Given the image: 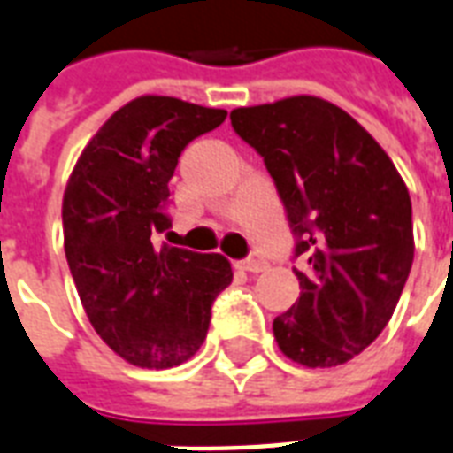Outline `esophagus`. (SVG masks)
Masks as SVG:
<instances>
[{
	"label": "esophagus",
	"mask_w": 453,
	"mask_h": 453,
	"mask_svg": "<svg viewBox=\"0 0 453 453\" xmlns=\"http://www.w3.org/2000/svg\"><path fill=\"white\" fill-rule=\"evenodd\" d=\"M240 268L247 273H261V271H265L268 265H265L264 261H258V258H247V261H242Z\"/></svg>",
	"instance_id": "esophagus-1"
}]
</instances>
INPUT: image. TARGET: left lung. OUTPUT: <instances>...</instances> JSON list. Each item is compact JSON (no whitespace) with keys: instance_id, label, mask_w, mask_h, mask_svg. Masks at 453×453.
<instances>
[{"instance_id":"8db88e82","label":"left lung","mask_w":453,"mask_h":453,"mask_svg":"<svg viewBox=\"0 0 453 453\" xmlns=\"http://www.w3.org/2000/svg\"><path fill=\"white\" fill-rule=\"evenodd\" d=\"M264 157L292 233L302 295L273 320L295 364L351 361L392 319L413 264L406 182L372 134L327 99L296 95L230 111Z\"/></svg>"}]
</instances>
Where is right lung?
<instances>
[{"instance_id":"obj_1","label":"right lung","mask_w":453,"mask_h":453,"mask_svg":"<svg viewBox=\"0 0 453 453\" xmlns=\"http://www.w3.org/2000/svg\"><path fill=\"white\" fill-rule=\"evenodd\" d=\"M227 111L144 95L120 106L82 150L65 182L64 250L89 323L127 364L173 368L206 340L230 261L154 237L171 227L168 182L195 137Z\"/></svg>"}]
</instances>
